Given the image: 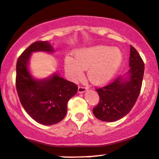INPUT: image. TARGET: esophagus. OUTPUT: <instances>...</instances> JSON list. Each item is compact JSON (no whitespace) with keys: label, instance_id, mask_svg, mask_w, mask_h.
I'll use <instances>...</instances> for the list:
<instances>
[{"label":"esophagus","instance_id":"obj_1","mask_svg":"<svg viewBox=\"0 0 159 159\" xmlns=\"http://www.w3.org/2000/svg\"><path fill=\"white\" fill-rule=\"evenodd\" d=\"M88 89V87H84V86H79L78 89V92L79 93H84L85 91H87Z\"/></svg>","mask_w":159,"mask_h":159}]
</instances>
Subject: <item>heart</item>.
I'll return each instance as SVG.
<instances>
[{"label": "heart", "instance_id": "obj_1", "mask_svg": "<svg viewBox=\"0 0 159 159\" xmlns=\"http://www.w3.org/2000/svg\"><path fill=\"white\" fill-rule=\"evenodd\" d=\"M75 59H65V70L72 80L81 79L87 69L88 77L95 84L107 83L114 76L121 65L123 56L117 48L98 45L79 49L75 52Z\"/></svg>", "mask_w": 159, "mask_h": 159}]
</instances>
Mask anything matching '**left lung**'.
<instances>
[{
	"label": "left lung",
	"instance_id": "1",
	"mask_svg": "<svg viewBox=\"0 0 159 159\" xmlns=\"http://www.w3.org/2000/svg\"><path fill=\"white\" fill-rule=\"evenodd\" d=\"M129 76L123 79L118 77L104 87L96 88L99 103L93 109L94 116L103 121L119 120L129 112L141 92L144 72V64L133 46L129 54Z\"/></svg>",
	"mask_w": 159,
	"mask_h": 159
}]
</instances>
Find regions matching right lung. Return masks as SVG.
<instances>
[{"instance_id":"1","label":"right lung","mask_w":159,"mask_h":159,"mask_svg":"<svg viewBox=\"0 0 159 159\" xmlns=\"http://www.w3.org/2000/svg\"><path fill=\"white\" fill-rule=\"evenodd\" d=\"M52 52L48 41L32 43L19 56L16 64L15 84L23 107L30 117L38 123L52 125L63 120L67 112L69 100L76 94L78 86L55 74L45 80H35L28 70L29 58L32 52Z\"/></svg>"}]
</instances>
